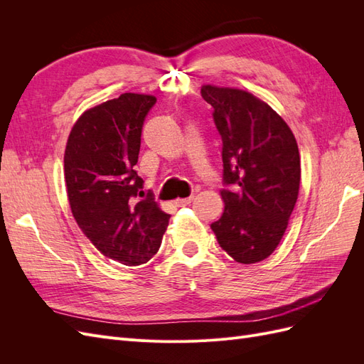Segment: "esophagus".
<instances>
[{"instance_id":"esophagus-1","label":"esophagus","mask_w":364,"mask_h":364,"mask_svg":"<svg viewBox=\"0 0 364 364\" xmlns=\"http://www.w3.org/2000/svg\"><path fill=\"white\" fill-rule=\"evenodd\" d=\"M193 200H194V196H190V197H186V199H178L174 203L178 206H186V205H190Z\"/></svg>"}]
</instances>
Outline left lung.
Masks as SVG:
<instances>
[{
  "label": "left lung",
  "instance_id": "left-lung-1",
  "mask_svg": "<svg viewBox=\"0 0 364 364\" xmlns=\"http://www.w3.org/2000/svg\"><path fill=\"white\" fill-rule=\"evenodd\" d=\"M222 135L225 211L211 225L220 247L241 264L266 259L289 226L301 183V158L291 129L253 94L202 86Z\"/></svg>",
  "mask_w": 364,
  "mask_h": 364
}]
</instances>
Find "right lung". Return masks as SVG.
<instances>
[{"label": "right lung", "instance_id": "add662e5", "mask_svg": "<svg viewBox=\"0 0 364 364\" xmlns=\"http://www.w3.org/2000/svg\"><path fill=\"white\" fill-rule=\"evenodd\" d=\"M155 95L124 92L85 111L74 123L63 156L71 213L103 257L141 266L159 250L170 215L151 197L139 199L134 170L141 130Z\"/></svg>", "mask_w": 364, "mask_h": 364}]
</instances>
